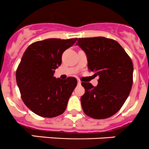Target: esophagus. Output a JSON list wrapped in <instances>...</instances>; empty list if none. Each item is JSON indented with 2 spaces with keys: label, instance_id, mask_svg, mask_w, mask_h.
Returning a JSON list of instances; mask_svg holds the SVG:
<instances>
[{
  "label": "esophagus",
  "instance_id": "34e87169",
  "mask_svg": "<svg viewBox=\"0 0 149 149\" xmlns=\"http://www.w3.org/2000/svg\"><path fill=\"white\" fill-rule=\"evenodd\" d=\"M77 84H78V85H80V84H81V81H80V80H77Z\"/></svg>",
  "mask_w": 149,
  "mask_h": 149
}]
</instances>
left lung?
I'll list each match as a JSON object with an SVG mask.
<instances>
[{"mask_svg":"<svg viewBox=\"0 0 149 149\" xmlns=\"http://www.w3.org/2000/svg\"><path fill=\"white\" fill-rule=\"evenodd\" d=\"M76 44L86 54L88 69L99 76L97 86L81 84L85 88L80 98L83 110L94 119L111 117L121 109L132 89V59L119 43L110 38H78Z\"/></svg>","mask_w":149,"mask_h":149,"instance_id":"8db88e82","label":"left lung"}]
</instances>
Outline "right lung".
I'll list each match as a JSON object with an SVG mask.
<instances>
[{
	"mask_svg": "<svg viewBox=\"0 0 149 149\" xmlns=\"http://www.w3.org/2000/svg\"><path fill=\"white\" fill-rule=\"evenodd\" d=\"M77 38H49L28 46L16 71V80L21 98L35 114L54 117L65 111L68 100L77 84V79L65 80L53 77L62 63V54Z\"/></svg>",
	"mask_w": 149,
	"mask_h": 149,
	"instance_id": "obj_1",
	"label": "right lung"
}]
</instances>
